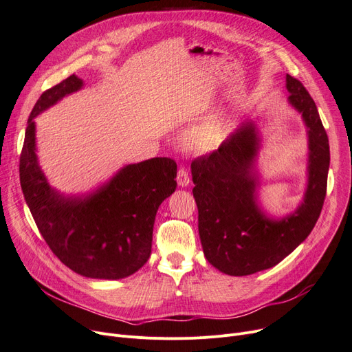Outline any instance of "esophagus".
Masks as SVG:
<instances>
[{
  "label": "esophagus",
  "instance_id": "1",
  "mask_svg": "<svg viewBox=\"0 0 352 352\" xmlns=\"http://www.w3.org/2000/svg\"><path fill=\"white\" fill-rule=\"evenodd\" d=\"M189 183H190L189 173L185 167H182V169H179V172H177V185L180 188H186V186H189Z\"/></svg>",
  "mask_w": 352,
  "mask_h": 352
}]
</instances>
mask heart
<instances>
[{"instance_id": "obj_1", "label": "heart", "mask_w": 352, "mask_h": 352, "mask_svg": "<svg viewBox=\"0 0 352 352\" xmlns=\"http://www.w3.org/2000/svg\"><path fill=\"white\" fill-rule=\"evenodd\" d=\"M226 117L222 111H214L197 122L183 138V147L195 155L209 153L219 146L225 138Z\"/></svg>"}]
</instances>
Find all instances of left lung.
Returning <instances> with one entry per match:
<instances>
[{
  "label": "left lung",
  "instance_id": "left-lung-1",
  "mask_svg": "<svg viewBox=\"0 0 352 352\" xmlns=\"http://www.w3.org/2000/svg\"><path fill=\"white\" fill-rule=\"evenodd\" d=\"M288 104L307 129V188L295 210L267 212L259 197L258 169L263 138L258 119L245 120L222 146L192 163L193 197L204 254L217 271L246 276L285 259L302 243L320 217L329 169V144L312 97L287 74Z\"/></svg>",
  "mask_w": 352,
  "mask_h": 352
}]
</instances>
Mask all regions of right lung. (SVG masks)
Instances as JSON below:
<instances>
[{"mask_svg": "<svg viewBox=\"0 0 352 352\" xmlns=\"http://www.w3.org/2000/svg\"><path fill=\"white\" fill-rule=\"evenodd\" d=\"M85 86L76 74L41 94L25 129L20 157L24 199L44 241L76 274L116 280L147 262L159 206L176 190L177 166L169 157L124 164L85 193L50 185L37 156L36 117Z\"/></svg>", "mask_w": 352, "mask_h": 352, "instance_id": "1", "label": "right lung"}]
</instances>
